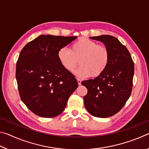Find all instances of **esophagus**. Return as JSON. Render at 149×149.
Masks as SVG:
<instances>
[{
	"mask_svg": "<svg viewBox=\"0 0 149 149\" xmlns=\"http://www.w3.org/2000/svg\"><path fill=\"white\" fill-rule=\"evenodd\" d=\"M77 81L78 85H80L81 84V80L80 79H79V78H77Z\"/></svg>",
	"mask_w": 149,
	"mask_h": 149,
	"instance_id": "esophagus-1",
	"label": "esophagus"
}]
</instances>
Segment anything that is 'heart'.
Instances as JSON below:
<instances>
[{"label": "heart", "instance_id": "b5f03b06", "mask_svg": "<svg viewBox=\"0 0 149 149\" xmlns=\"http://www.w3.org/2000/svg\"><path fill=\"white\" fill-rule=\"evenodd\" d=\"M57 55L60 64L68 72L76 68L79 60L80 67L75 74L80 77L99 76L107 68L110 61L108 48L87 38L75 41L70 49L62 47Z\"/></svg>", "mask_w": 149, "mask_h": 149}]
</instances>
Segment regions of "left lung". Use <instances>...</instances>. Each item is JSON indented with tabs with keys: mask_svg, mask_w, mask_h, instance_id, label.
<instances>
[{
	"mask_svg": "<svg viewBox=\"0 0 149 149\" xmlns=\"http://www.w3.org/2000/svg\"><path fill=\"white\" fill-rule=\"evenodd\" d=\"M90 39L104 44L110 61L101 75L81 82L88 91L84 97L85 107L93 116L108 118L119 112L130 97L134 63L127 48L116 37L103 35Z\"/></svg>",
	"mask_w": 149,
	"mask_h": 149,
	"instance_id": "obj_1",
	"label": "left lung"
}]
</instances>
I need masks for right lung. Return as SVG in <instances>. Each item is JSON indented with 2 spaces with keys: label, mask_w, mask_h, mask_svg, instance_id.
Masks as SVG:
<instances>
[{
  "label": "right lung",
  "mask_w": 149,
  "mask_h": 149,
  "mask_svg": "<svg viewBox=\"0 0 149 149\" xmlns=\"http://www.w3.org/2000/svg\"><path fill=\"white\" fill-rule=\"evenodd\" d=\"M77 37L42 35L26 44L16 63V77L20 98L35 114L57 116L78 87L71 72L58 58V52Z\"/></svg>",
  "instance_id": "obj_1"
}]
</instances>
